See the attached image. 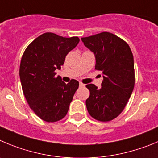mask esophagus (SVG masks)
I'll return each mask as SVG.
<instances>
[{"mask_svg":"<svg viewBox=\"0 0 158 158\" xmlns=\"http://www.w3.org/2000/svg\"><path fill=\"white\" fill-rule=\"evenodd\" d=\"M85 86V84H83V83H82V82H79V86Z\"/></svg>","mask_w":158,"mask_h":158,"instance_id":"esophagus-1","label":"esophagus"}]
</instances>
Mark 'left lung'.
Segmentation results:
<instances>
[{
	"label": "left lung",
	"mask_w": 158,
	"mask_h": 158,
	"mask_svg": "<svg viewBox=\"0 0 158 158\" xmlns=\"http://www.w3.org/2000/svg\"><path fill=\"white\" fill-rule=\"evenodd\" d=\"M81 39L94 54L95 69L103 74L102 87L86 86L89 90L86 109L95 120L110 121L122 113L134 89L133 54L127 42L109 32Z\"/></svg>",
	"instance_id": "8db88e82"
}]
</instances>
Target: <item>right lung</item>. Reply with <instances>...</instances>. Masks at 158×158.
<instances>
[{
	"label": "right lung",
	"instance_id": "1",
	"mask_svg": "<svg viewBox=\"0 0 158 158\" xmlns=\"http://www.w3.org/2000/svg\"><path fill=\"white\" fill-rule=\"evenodd\" d=\"M79 42L78 37L64 38L45 33L35 38L24 51L19 66L23 94L34 113L46 122H56L66 116L79 82H63L56 77L67 54Z\"/></svg>",
	"mask_w": 158,
	"mask_h": 158
}]
</instances>
